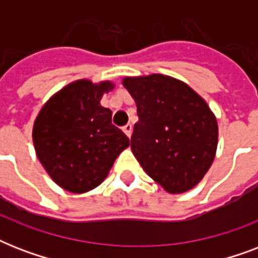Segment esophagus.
Wrapping results in <instances>:
<instances>
[{
    "instance_id": "obj_1",
    "label": "esophagus",
    "mask_w": 258,
    "mask_h": 258,
    "mask_svg": "<svg viewBox=\"0 0 258 258\" xmlns=\"http://www.w3.org/2000/svg\"><path fill=\"white\" fill-rule=\"evenodd\" d=\"M123 131H124L125 135L130 138V137H131V134H133V125L130 124V123H128V124H125L124 127H123Z\"/></svg>"
}]
</instances>
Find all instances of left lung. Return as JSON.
Listing matches in <instances>:
<instances>
[{
	"instance_id": "obj_1",
	"label": "left lung",
	"mask_w": 258,
	"mask_h": 258,
	"mask_svg": "<svg viewBox=\"0 0 258 258\" xmlns=\"http://www.w3.org/2000/svg\"><path fill=\"white\" fill-rule=\"evenodd\" d=\"M123 86L137 103L131 150L143 170L172 194L194 187L210 169L218 143L206 101L165 75L125 78Z\"/></svg>"
}]
</instances>
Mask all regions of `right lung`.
I'll list each match as a JSON object with an SVG mask.
<instances>
[{"label":"right lung","mask_w":258,"mask_h":258,"mask_svg":"<svg viewBox=\"0 0 258 258\" xmlns=\"http://www.w3.org/2000/svg\"><path fill=\"white\" fill-rule=\"evenodd\" d=\"M109 82L78 80L58 91L33 125L37 158L50 178L71 192L97 187L130 139L112 124L111 109L100 105Z\"/></svg>","instance_id":"obj_1"}]
</instances>
